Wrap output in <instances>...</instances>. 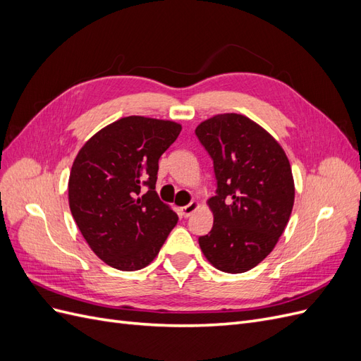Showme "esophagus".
I'll list each match as a JSON object with an SVG mask.
<instances>
[{
	"mask_svg": "<svg viewBox=\"0 0 361 361\" xmlns=\"http://www.w3.org/2000/svg\"><path fill=\"white\" fill-rule=\"evenodd\" d=\"M199 207H200V203L197 200H192L190 204L180 207V212H182L183 216H190L194 211H197Z\"/></svg>",
	"mask_w": 361,
	"mask_h": 361,
	"instance_id": "esophagus-1",
	"label": "esophagus"
}]
</instances>
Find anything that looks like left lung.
Wrapping results in <instances>:
<instances>
[{
    "instance_id": "obj_1",
    "label": "left lung",
    "mask_w": 361,
    "mask_h": 361,
    "mask_svg": "<svg viewBox=\"0 0 361 361\" xmlns=\"http://www.w3.org/2000/svg\"><path fill=\"white\" fill-rule=\"evenodd\" d=\"M195 135L214 159L216 195L209 235L199 238L216 269L239 274L259 265L285 227L295 200L289 159L279 141L253 120L236 113L206 118Z\"/></svg>"
}]
</instances>
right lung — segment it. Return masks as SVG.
I'll return each instance as SVG.
<instances>
[{
    "label": "right lung",
    "instance_id": "add662e5",
    "mask_svg": "<svg viewBox=\"0 0 361 361\" xmlns=\"http://www.w3.org/2000/svg\"><path fill=\"white\" fill-rule=\"evenodd\" d=\"M173 120L129 116L85 141L69 176L81 235L106 265L137 271L157 257L178 215L155 191L158 161L180 134ZM149 190L140 194V188Z\"/></svg>",
    "mask_w": 361,
    "mask_h": 361
}]
</instances>
